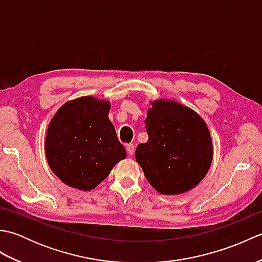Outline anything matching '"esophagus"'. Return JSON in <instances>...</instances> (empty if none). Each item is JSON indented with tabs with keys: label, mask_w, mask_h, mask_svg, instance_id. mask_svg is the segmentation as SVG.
Returning a JSON list of instances; mask_svg holds the SVG:
<instances>
[{
	"label": "esophagus",
	"mask_w": 262,
	"mask_h": 262,
	"mask_svg": "<svg viewBox=\"0 0 262 262\" xmlns=\"http://www.w3.org/2000/svg\"><path fill=\"white\" fill-rule=\"evenodd\" d=\"M127 153L129 154V155H133L134 154V152H135V146H134V144H128L127 145Z\"/></svg>",
	"instance_id": "1"
}]
</instances>
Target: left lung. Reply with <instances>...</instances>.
<instances>
[{
	"label": "left lung",
	"mask_w": 262,
	"mask_h": 262,
	"mask_svg": "<svg viewBox=\"0 0 262 262\" xmlns=\"http://www.w3.org/2000/svg\"><path fill=\"white\" fill-rule=\"evenodd\" d=\"M144 122L148 141L138 144L135 159L149 185L162 194H179L196 187L213 160L205 121L186 105L157 100Z\"/></svg>",
	"instance_id": "1"
}]
</instances>
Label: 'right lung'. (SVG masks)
<instances>
[{
    "label": "right lung",
    "instance_id": "obj_1",
    "mask_svg": "<svg viewBox=\"0 0 262 262\" xmlns=\"http://www.w3.org/2000/svg\"><path fill=\"white\" fill-rule=\"evenodd\" d=\"M108 101L82 97L66 102L49 122L48 164L70 187L91 190L104 180L126 149L108 118Z\"/></svg>",
    "mask_w": 262,
    "mask_h": 262
}]
</instances>
